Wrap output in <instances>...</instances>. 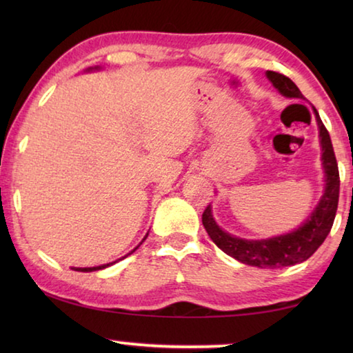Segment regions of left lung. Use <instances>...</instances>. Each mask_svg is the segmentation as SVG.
<instances>
[{"instance_id":"obj_1","label":"left lung","mask_w":353,"mask_h":353,"mask_svg":"<svg viewBox=\"0 0 353 353\" xmlns=\"http://www.w3.org/2000/svg\"><path fill=\"white\" fill-rule=\"evenodd\" d=\"M266 77L282 97L290 99H305L290 77L276 73V71H266ZM313 112L319 129L321 162L325 182L324 193H322L318 205L297 229L288 232V234L266 238V240H246V238L230 235L229 232L221 229L216 224L212 205H208L202 213V224L213 243L232 259L244 263V265L270 268V270L291 266L310 259L330 234L338 208L339 172L330 135L322 124L319 113L316 109H313Z\"/></svg>"}]
</instances>
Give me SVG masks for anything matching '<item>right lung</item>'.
<instances>
[{"label":"right lung","mask_w":353,"mask_h":353,"mask_svg":"<svg viewBox=\"0 0 353 353\" xmlns=\"http://www.w3.org/2000/svg\"><path fill=\"white\" fill-rule=\"evenodd\" d=\"M92 70H99V67H94V68H87V71H92ZM148 236V235H146ZM146 236L145 238H143V241H145L146 240ZM141 241V243H143ZM140 243V244H141ZM140 244H139V246H137V248H134L132 250H130V252L128 254V255H130V254H134L135 252V250L137 249H139L140 248ZM128 255H124L123 256V259H126V256ZM123 259H118V260H115V261H112V263H107V265H101V266H93V268H73V270L74 271H79V272H92V271H99V270H104V268H109V266H112V265H115V263L117 261H119V260H123Z\"/></svg>","instance_id":"right-lung-1"}]
</instances>
